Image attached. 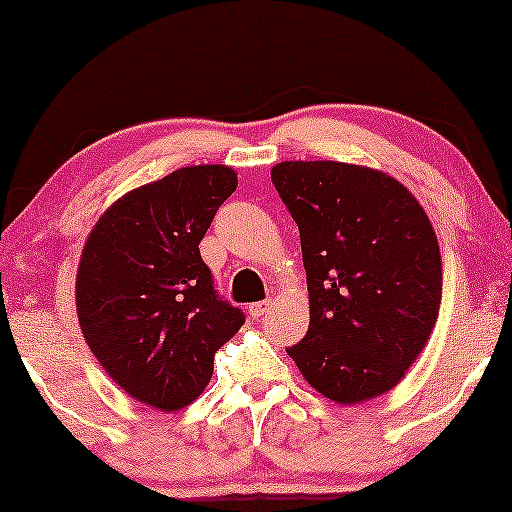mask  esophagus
<instances>
[{
	"mask_svg": "<svg viewBox=\"0 0 512 512\" xmlns=\"http://www.w3.org/2000/svg\"><path fill=\"white\" fill-rule=\"evenodd\" d=\"M271 306H273L271 299L255 301V304H250V315H253V318H264V315L271 311Z\"/></svg>",
	"mask_w": 512,
	"mask_h": 512,
	"instance_id": "34e87169",
	"label": "esophagus"
}]
</instances>
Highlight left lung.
<instances>
[{"instance_id": "8db88e82", "label": "left lung", "mask_w": 512, "mask_h": 512, "mask_svg": "<svg viewBox=\"0 0 512 512\" xmlns=\"http://www.w3.org/2000/svg\"><path fill=\"white\" fill-rule=\"evenodd\" d=\"M271 181L301 236L306 336L287 348L322 397L390 392L438 320L441 250L429 215L385 171L348 162H280Z\"/></svg>"}]
</instances>
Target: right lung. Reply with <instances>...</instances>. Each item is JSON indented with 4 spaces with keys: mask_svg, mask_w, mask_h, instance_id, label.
Returning <instances> with one entry per match:
<instances>
[{
    "mask_svg": "<svg viewBox=\"0 0 512 512\" xmlns=\"http://www.w3.org/2000/svg\"><path fill=\"white\" fill-rule=\"evenodd\" d=\"M236 185L225 164L176 169L113 201L83 246L76 313L85 343L115 385L164 413L206 390L215 352L246 322L215 294L199 255Z\"/></svg>",
    "mask_w": 512,
    "mask_h": 512,
    "instance_id": "obj_1",
    "label": "right lung"
}]
</instances>
